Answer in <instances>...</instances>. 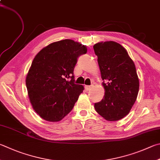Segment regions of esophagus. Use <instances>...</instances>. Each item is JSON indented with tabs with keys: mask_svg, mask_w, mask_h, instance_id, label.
<instances>
[{
	"mask_svg": "<svg viewBox=\"0 0 160 160\" xmlns=\"http://www.w3.org/2000/svg\"><path fill=\"white\" fill-rule=\"evenodd\" d=\"M85 89L87 91H89V90H91V89L92 88V86H89V85H86L85 87Z\"/></svg>",
	"mask_w": 160,
	"mask_h": 160,
	"instance_id": "34e87169",
	"label": "esophagus"
}]
</instances>
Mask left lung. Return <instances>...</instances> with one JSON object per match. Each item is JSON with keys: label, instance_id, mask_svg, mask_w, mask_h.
Listing matches in <instances>:
<instances>
[{"label": "left lung", "instance_id": "obj_1", "mask_svg": "<svg viewBox=\"0 0 160 160\" xmlns=\"http://www.w3.org/2000/svg\"><path fill=\"white\" fill-rule=\"evenodd\" d=\"M105 95L94 103L96 111L108 121L125 117L137 98L139 80L135 64L127 50L113 41L94 45Z\"/></svg>", "mask_w": 160, "mask_h": 160}]
</instances>
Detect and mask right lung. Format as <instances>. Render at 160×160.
<instances>
[{
  "mask_svg": "<svg viewBox=\"0 0 160 160\" xmlns=\"http://www.w3.org/2000/svg\"><path fill=\"white\" fill-rule=\"evenodd\" d=\"M85 45L66 39L51 43L35 57L26 80L28 97L40 118L58 122L70 112L84 87L75 84L73 71Z\"/></svg>",
  "mask_w": 160,
  "mask_h": 160,
  "instance_id": "1",
  "label": "right lung"
}]
</instances>
